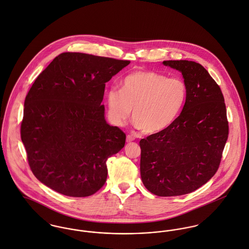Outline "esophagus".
Segmentation results:
<instances>
[{"mask_svg":"<svg viewBox=\"0 0 249 249\" xmlns=\"http://www.w3.org/2000/svg\"><path fill=\"white\" fill-rule=\"evenodd\" d=\"M135 140V138L133 137L132 135H127L126 136V142H132V141H134Z\"/></svg>","mask_w":249,"mask_h":249,"instance_id":"esophagus-1","label":"esophagus"}]
</instances>
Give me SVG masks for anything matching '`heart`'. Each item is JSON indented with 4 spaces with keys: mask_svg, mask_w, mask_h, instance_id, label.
<instances>
[{
    "mask_svg": "<svg viewBox=\"0 0 249 249\" xmlns=\"http://www.w3.org/2000/svg\"><path fill=\"white\" fill-rule=\"evenodd\" d=\"M187 95V86L181 78L140 70L122 81L121 90L111 89L107 92V113L114 124L123 125L133 109L132 118L138 128L158 133L176 122Z\"/></svg>",
    "mask_w": 249,
    "mask_h": 249,
    "instance_id": "1",
    "label": "heart"
}]
</instances>
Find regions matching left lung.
<instances>
[{
	"instance_id": "left-lung-1",
	"label": "left lung",
	"mask_w": 249,
	"mask_h": 249,
	"mask_svg": "<svg viewBox=\"0 0 249 249\" xmlns=\"http://www.w3.org/2000/svg\"><path fill=\"white\" fill-rule=\"evenodd\" d=\"M182 75L187 101L168 128L140 141L143 185L160 197L195 191L218 170L228 137L226 104L207 70L186 60L163 61Z\"/></svg>"
}]
</instances>
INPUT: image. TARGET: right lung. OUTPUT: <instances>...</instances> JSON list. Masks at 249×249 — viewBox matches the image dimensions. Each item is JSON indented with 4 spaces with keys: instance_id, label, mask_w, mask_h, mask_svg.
<instances>
[{
    "instance_id": "add662e5",
    "label": "right lung",
    "mask_w": 249,
    "mask_h": 249,
    "mask_svg": "<svg viewBox=\"0 0 249 249\" xmlns=\"http://www.w3.org/2000/svg\"><path fill=\"white\" fill-rule=\"evenodd\" d=\"M130 64L79 52L58 55L24 100L21 138L35 177L69 197H88L107 181V160L125 142L107 124L106 83Z\"/></svg>"
}]
</instances>
